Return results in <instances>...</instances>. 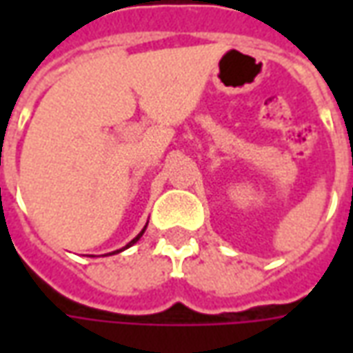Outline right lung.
<instances>
[{
	"mask_svg": "<svg viewBox=\"0 0 353 353\" xmlns=\"http://www.w3.org/2000/svg\"><path fill=\"white\" fill-rule=\"evenodd\" d=\"M147 223H149V221H147ZM145 229H147V225H145V227H143V229H141V232H139L138 236L134 238V240H130V242H128V244L124 245V248H121V250H117V252H113V253H121V252H124V250H128V248H130V245H134V244H136V242H138L139 238L143 236V232H145ZM109 255H111V253H109Z\"/></svg>",
	"mask_w": 353,
	"mask_h": 353,
	"instance_id": "right-lung-1",
	"label": "right lung"
}]
</instances>
